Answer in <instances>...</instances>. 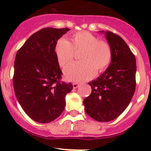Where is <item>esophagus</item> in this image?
Here are the masks:
<instances>
[{"label":"esophagus","instance_id":"esophagus-1","mask_svg":"<svg viewBox=\"0 0 151 151\" xmlns=\"http://www.w3.org/2000/svg\"><path fill=\"white\" fill-rule=\"evenodd\" d=\"M73 88H77L78 87H79V83H77V82H75L73 84Z\"/></svg>","mask_w":151,"mask_h":151}]
</instances>
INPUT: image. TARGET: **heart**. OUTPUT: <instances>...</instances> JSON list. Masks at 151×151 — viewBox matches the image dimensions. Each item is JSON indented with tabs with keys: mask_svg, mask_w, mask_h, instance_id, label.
Listing matches in <instances>:
<instances>
[{
	"mask_svg": "<svg viewBox=\"0 0 151 151\" xmlns=\"http://www.w3.org/2000/svg\"><path fill=\"white\" fill-rule=\"evenodd\" d=\"M54 51L61 67L71 63L76 53L81 51L78 57L81 61L72 64L65 70V78L72 82L86 81L94 76L96 71H104L113 57L110 45L88 32L73 35L71 41L60 38L56 43Z\"/></svg>",
	"mask_w": 151,
	"mask_h": 151,
	"instance_id": "b5f03b06",
	"label": "heart"
}]
</instances>
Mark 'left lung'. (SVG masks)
<instances>
[{
  "mask_svg": "<svg viewBox=\"0 0 151 151\" xmlns=\"http://www.w3.org/2000/svg\"><path fill=\"white\" fill-rule=\"evenodd\" d=\"M105 37L112 50V60L104 73L88 82L90 96L83 101L85 112L98 122L115 119L127 108L135 91L136 60L125 41L106 31Z\"/></svg>",
  "mask_w": 151,
  "mask_h": 151,
  "instance_id": "8db88e82",
  "label": "left lung"
}]
</instances>
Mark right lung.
Returning a JSON list of instances; mask_svg holds the SVG:
<instances>
[{
	"label": "right lung",
	"mask_w": 151,
	"mask_h": 151,
	"mask_svg": "<svg viewBox=\"0 0 151 151\" xmlns=\"http://www.w3.org/2000/svg\"><path fill=\"white\" fill-rule=\"evenodd\" d=\"M69 29L45 28L31 35L17 51L13 82L17 101L35 122L48 123L64 110L71 83L60 82L62 71L55 55L58 39Z\"/></svg>",
	"instance_id": "add662e5"
}]
</instances>
